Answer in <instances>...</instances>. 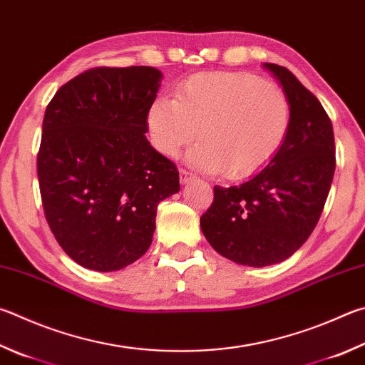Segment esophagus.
<instances>
[{
	"mask_svg": "<svg viewBox=\"0 0 365 365\" xmlns=\"http://www.w3.org/2000/svg\"><path fill=\"white\" fill-rule=\"evenodd\" d=\"M196 175L191 174V172H188L187 169H180V182L182 183H188L190 180H193Z\"/></svg>",
	"mask_w": 365,
	"mask_h": 365,
	"instance_id": "34e87169",
	"label": "esophagus"
}]
</instances>
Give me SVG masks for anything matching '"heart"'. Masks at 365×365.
I'll list each match as a JSON object with an SVG mask.
<instances>
[{"mask_svg":"<svg viewBox=\"0 0 365 365\" xmlns=\"http://www.w3.org/2000/svg\"><path fill=\"white\" fill-rule=\"evenodd\" d=\"M151 140L175 158L193 142L188 156L207 174L231 180L258 174L274 160L290 129V103L282 89L250 73H197L185 79L175 98L158 96L148 108Z\"/></svg>","mask_w":365,"mask_h":365,"instance_id":"b5f03b06","label":"heart"}]
</instances>
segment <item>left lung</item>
Listing matches in <instances>:
<instances>
[{"mask_svg": "<svg viewBox=\"0 0 365 365\" xmlns=\"http://www.w3.org/2000/svg\"><path fill=\"white\" fill-rule=\"evenodd\" d=\"M290 103V129L276 158L249 182L214 187L201 215L218 254L247 267L279 263L303 246L319 222L335 172L334 128L326 110L292 71L264 63Z\"/></svg>", "mask_w": 365, "mask_h": 365, "instance_id": "1", "label": "left lung"}]
</instances>
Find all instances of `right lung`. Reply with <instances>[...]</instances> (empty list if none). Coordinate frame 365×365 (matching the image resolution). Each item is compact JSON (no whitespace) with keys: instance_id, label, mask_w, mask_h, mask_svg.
Listing matches in <instances>:
<instances>
[{"instance_id":"right-lung-1","label":"right lung","mask_w":365,"mask_h":365,"mask_svg":"<svg viewBox=\"0 0 365 365\" xmlns=\"http://www.w3.org/2000/svg\"><path fill=\"white\" fill-rule=\"evenodd\" d=\"M161 78L153 67H96L46 108L36 160L44 215L58 246L88 269L138 260L158 204L180 190L177 165L145 137Z\"/></svg>"}]
</instances>
